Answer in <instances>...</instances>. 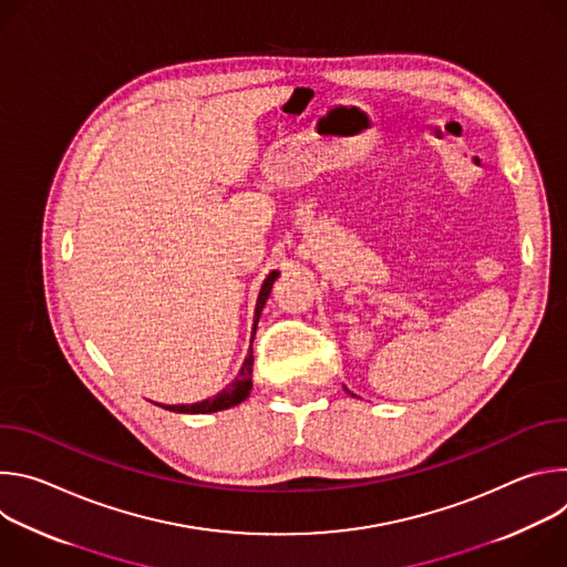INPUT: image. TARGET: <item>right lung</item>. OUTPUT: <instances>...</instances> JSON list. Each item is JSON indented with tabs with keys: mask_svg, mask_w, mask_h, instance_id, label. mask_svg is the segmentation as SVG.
<instances>
[{
	"mask_svg": "<svg viewBox=\"0 0 567 567\" xmlns=\"http://www.w3.org/2000/svg\"><path fill=\"white\" fill-rule=\"evenodd\" d=\"M280 274L278 271H271L267 276V280L262 282V289H260V296H258V305H256V313H254V322L258 328V320H260V311L271 293V287L276 282ZM256 328H254V334H256ZM251 374H254V354H249L245 359V365H241L239 374L224 388L219 390L215 396L210 399H204V401H197V403H179V406H168V411H175V413H217V411H226V409H233L237 406V403L245 401L254 388V381H251Z\"/></svg>",
	"mask_w": 567,
	"mask_h": 567,
	"instance_id": "obj_1",
	"label": "right lung"
}]
</instances>
